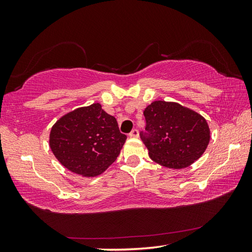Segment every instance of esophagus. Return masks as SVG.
<instances>
[{"label":"esophagus","instance_id":"esophagus-1","mask_svg":"<svg viewBox=\"0 0 252 252\" xmlns=\"http://www.w3.org/2000/svg\"><path fill=\"white\" fill-rule=\"evenodd\" d=\"M131 137H137L138 136V130L137 129H133L131 132H130V134H129Z\"/></svg>","mask_w":252,"mask_h":252}]
</instances>
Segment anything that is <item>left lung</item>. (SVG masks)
Segmentation results:
<instances>
[{"label": "left lung", "instance_id": "left-lung-1", "mask_svg": "<svg viewBox=\"0 0 252 252\" xmlns=\"http://www.w3.org/2000/svg\"><path fill=\"white\" fill-rule=\"evenodd\" d=\"M146 132L140 136L155 162L170 169L189 167L210 141L206 119L176 103L154 101L144 110Z\"/></svg>", "mask_w": 252, "mask_h": 252}]
</instances>
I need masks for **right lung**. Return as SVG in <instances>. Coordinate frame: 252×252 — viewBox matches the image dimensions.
Wrapping results in <instances>:
<instances>
[{
  "instance_id": "right-lung-1",
  "label": "right lung",
  "mask_w": 252,
  "mask_h": 252,
  "mask_svg": "<svg viewBox=\"0 0 252 252\" xmlns=\"http://www.w3.org/2000/svg\"><path fill=\"white\" fill-rule=\"evenodd\" d=\"M126 140L116 118L97 103L62 117L51 130L50 147L66 169L89 178L115 161Z\"/></svg>"
}]
</instances>
